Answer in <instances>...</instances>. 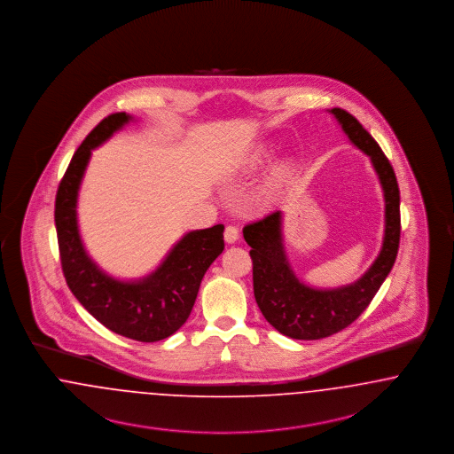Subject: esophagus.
<instances>
[{
  "instance_id": "esophagus-1",
  "label": "esophagus",
  "mask_w": 454,
  "mask_h": 454,
  "mask_svg": "<svg viewBox=\"0 0 454 454\" xmlns=\"http://www.w3.org/2000/svg\"><path fill=\"white\" fill-rule=\"evenodd\" d=\"M223 239H225V242H227V244H236L237 240H239V231H237V227H234V225L225 227Z\"/></svg>"
}]
</instances>
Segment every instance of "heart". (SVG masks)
<instances>
[{
    "instance_id": "b5f03b06",
    "label": "heart",
    "mask_w": 454,
    "mask_h": 454,
    "mask_svg": "<svg viewBox=\"0 0 454 454\" xmlns=\"http://www.w3.org/2000/svg\"><path fill=\"white\" fill-rule=\"evenodd\" d=\"M268 158V151L264 149V147H259L256 151V154H254V159H253V162L254 164H261L262 162V159Z\"/></svg>"
}]
</instances>
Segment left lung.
I'll return each mask as SVG.
<instances>
[{"mask_svg":"<svg viewBox=\"0 0 454 454\" xmlns=\"http://www.w3.org/2000/svg\"><path fill=\"white\" fill-rule=\"evenodd\" d=\"M344 134L370 156L385 200V232L380 254L366 273L351 285L314 288L296 277L283 244V212L244 227L251 246L253 283L257 307L278 333L292 339L329 337L364 312L394 268L400 242V192L390 160L357 120L342 108L329 110Z\"/></svg>","mask_w":454,"mask_h":454,"instance_id":"1","label":"left lung"}]
</instances>
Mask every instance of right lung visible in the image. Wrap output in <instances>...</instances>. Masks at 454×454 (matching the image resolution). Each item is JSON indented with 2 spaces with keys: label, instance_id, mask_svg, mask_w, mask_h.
<instances>
[{
  "label": "right lung",
  "instance_id": "obj_1",
  "mask_svg": "<svg viewBox=\"0 0 454 454\" xmlns=\"http://www.w3.org/2000/svg\"><path fill=\"white\" fill-rule=\"evenodd\" d=\"M134 120L123 112L108 115L82 140L60 181L54 218L62 271L79 303L112 333L156 342L175 334L192 314L201 279L223 251V225L186 232L153 273L137 279L110 277L90 257L79 234L81 181L91 151Z\"/></svg>",
  "mask_w": 454,
  "mask_h": 454
}]
</instances>
